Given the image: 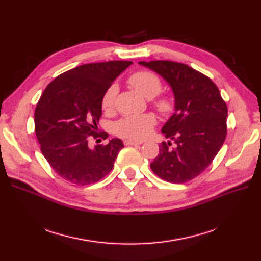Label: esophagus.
<instances>
[{
  "label": "esophagus",
  "mask_w": 261,
  "mask_h": 261,
  "mask_svg": "<svg viewBox=\"0 0 261 261\" xmlns=\"http://www.w3.org/2000/svg\"><path fill=\"white\" fill-rule=\"evenodd\" d=\"M143 141L141 140H132V139H126L124 140V145L126 146H137V145H141Z\"/></svg>",
  "instance_id": "obj_1"
}]
</instances>
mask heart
Returning <instances> with one entry per match:
<instances>
[{"instance_id": "1", "label": "heart", "mask_w": 261, "mask_h": 261, "mask_svg": "<svg viewBox=\"0 0 261 261\" xmlns=\"http://www.w3.org/2000/svg\"><path fill=\"white\" fill-rule=\"evenodd\" d=\"M128 84L147 98H152V105L162 115H169L175 108V102L169 94L159 93L162 90V81L156 74L149 70H138L128 77ZM117 88L115 85L108 87L101 100L105 111H111L114 107ZM155 118L151 114L126 115L114 125L116 135L128 139H143L151 133Z\"/></svg>"}]
</instances>
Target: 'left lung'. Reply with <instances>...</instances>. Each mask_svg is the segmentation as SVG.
I'll use <instances>...</instances> for the list:
<instances>
[{
  "mask_svg": "<svg viewBox=\"0 0 261 261\" xmlns=\"http://www.w3.org/2000/svg\"><path fill=\"white\" fill-rule=\"evenodd\" d=\"M161 75L174 93L175 112L162 127L173 140L159 146L150 168L162 179L183 184L206 170L226 137L227 107L217 85L183 63L139 62Z\"/></svg>",
  "mask_w": 261,
  "mask_h": 261,
  "instance_id": "8db88e82",
  "label": "left lung"
}]
</instances>
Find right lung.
Instances as JSON below:
<instances>
[{
    "label": "right lung",
    "instance_id": "obj_1",
    "mask_svg": "<svg viewBox=\"0 0 261 261\" xmlns=\"http://www.w3.org/2000/svg\"><path fill=\"white\" fill-rule=\"evenodd\" d=\"M130 64V61L84 64L46 86L35 110V132L42 154L62 178L89 185L113 169L124 147L122 140L114 138L93 149L88 143L90 137L108 138V133H97L102 96Z\"/></svg>",
    "mask_w": 261,
    "mask_h": 261
}]
</instances>
